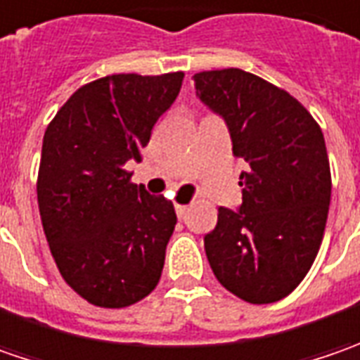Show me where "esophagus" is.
<instances>
[{
  "label": "esophagus",
  "mask_w": 360,
  "mask_h": 360,
  "mask_svg": "<svg viewBox=\"0 0 360 360\" xmlns=\"http://www.w3.org/2000/svg\"><path fill=\"white\" fill-rule=\"evenodd\" d=\"M188 212V206H184V204H176V214H178V218H184Z\"/></svg>",
  "instance_id": "34e87169"
}]
</instances>
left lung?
Listing matches in <instances>:
<instances>
[{"label": "left lung", "mask_w": 360, "mask_h": 360, "mask_svg": "<svg viewBox=\"0 0 360 360\" xmlns=\"http://www.w3.org/2000/svg\"><path fill=\"white\" fill-rule=\"evenodd\" d=\"M194 86L244 160L242 204L220 206L204 236L210 269L242 300L276 302L307 276L325 234L330 168L323 130L288 91L238 68L200 72Z\"/></svg>", "instance_id": "left-lung-1"}]
</instances>
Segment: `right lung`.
<instances>
[{
  "mask_svg": "<svg viewBox=\"0 0 360 360\" xmlns=\"http://www.w3.org/2000/svg\"><path fill=\"white\" fill-rule=\"evenodd\" d=\"M182 79V72L100 77L74 91L46 130L37 174L44 232L63 281L96 307H130L162 276L174 204L131 184L126 164L142 160Z\"/></svg>",
  "mask_w": 360,
  "mask_h": 360,
  "instance_id": "add662e5",
  "label": "right lung"
}]
</instances>
